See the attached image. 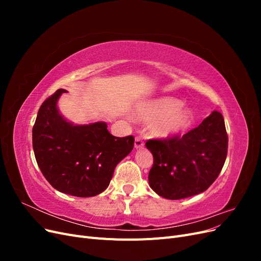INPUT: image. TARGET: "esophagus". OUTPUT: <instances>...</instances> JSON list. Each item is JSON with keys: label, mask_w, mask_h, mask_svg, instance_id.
I'll list each match as a JSON object with an SVG mask.
<instances>
[{"label": "esophagus", "mask_w": 261, "mask_h": 261, "mask_svg": "<svg viewBox=\"0 0 261 261\" xmlns=\"http://www.w3.org/2000/svg\"><path fill=\"white\" fill-rule=\"evenodd\" d=\"M144 147V140L141 139V138H139V137H136L135 138V148L136 149H140V148H143Z\"/></svg>", "instance_id": "esophagus-1"}]
</instances>
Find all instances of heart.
I'll list each match as a JSON object with an SVG mask.
<instances>
[{
    "label": "heart",
    "mask_w": 261,
    "mask_h": 261,
    "mask_svg": "<svg viewBox=\"0 0 261 261\" xmlns=\"http://www.w3.org/2000/svg\"><path fill=\"white\" fill-rule=\"evenodd\" d=\"M183 106L179 100L163 98L141 106L135 117L139 121H153L149 128L150 134L153 137L168 138L188 128L194 120L193 112L181 109Z\"/></svg>",
    "instance_id": "b5f03b06"
}]
</instances>
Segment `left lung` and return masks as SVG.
I'll list each match as a JSON object with an SVG mask.
<instances>
[{"label": "left lung", "mask_w": 261, "mask_h": 261, "mask_svg": "<svg viewBox=\"0 0 261 261\" xmlns=\"http://www.w3.org/2000/svg\"><path fill=\"white\" fill-rule=\"evenodd\" d=\"M153 155L149 185L167 199H183L210 187L222 170L227 154L224 118L213 111L201 124L181 137L149 139Z\"/></svg>", "instance_id": "1"}]
</instances>
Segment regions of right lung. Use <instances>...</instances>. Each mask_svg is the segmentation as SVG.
Returning <instances> with one entry per match:
<instances>
[{"instance_id":"right-lung-1","label":"right lung","mask_w":261,"mask_h":261,"mask_svg":"<svg viewBox=\"0 0 261 261\" xmlns=\"http://www.w3.org/2000/svg\"><path fill=\"white\" fill-rule=\"evenodd\" d=\"M59 89L44 100L33 128V147L43 176L59 192L92 197L106 191L117 163L134 148L133 136L115 137L105 122L74 125L58 110Z\"/></svg>"}]
</instances>
